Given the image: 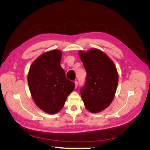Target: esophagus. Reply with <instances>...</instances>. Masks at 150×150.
<instances>
[{"mask_svg":"<svg viewBox=\"0 0 150 150\" xmlns=\"http://www.w3.org/2000/svg\"><path fill=\"white\" fill-rule=\"evenodd\" d=\"M74 83H75V87H76V88H77V87H78V81H75Z\"/></svg>","mask_w":150,"mask_h":150,"instance_id":"obj_1","label":"esophagus"}]
</instances>
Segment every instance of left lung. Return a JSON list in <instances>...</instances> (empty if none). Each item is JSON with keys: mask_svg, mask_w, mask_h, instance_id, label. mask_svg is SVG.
Wrapping results in <instances>:
<instances>
[{"mask_svg": "<svg viewBox=\"0 0 150 150\" xmlns=\"http://www.w3.org/2000/svg\"><path fill=\"white\" fill-rule=\"evenodd\" d=\"M86 69V81L80 93L85 108L96 113L105 110L112 101L118 84V74L114 62L98 49L79 51Z\"/></svg>", "mask_w": 150, "mask_h": 150, "instance_id": "8db88e82", "label": "left lung"}]
</instances>
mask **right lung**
<instances>
[{"label": "right lung", "mask_w": 150, "mask_h": 150, "mask_svg": "<svg viewBox=\"0 0 150 150\" xmlns=\"http://www.w3.org/2000/svg\"><path fill=\"white\" fill-rule=\"evenodd\" d=\"M62 54L57 49L43 53L33 62L28 72L32 98L40 110L49 114L61 111L75 88L61 66Z\"/></svg>", "instance_id": "obj_1"}]
</instances>
